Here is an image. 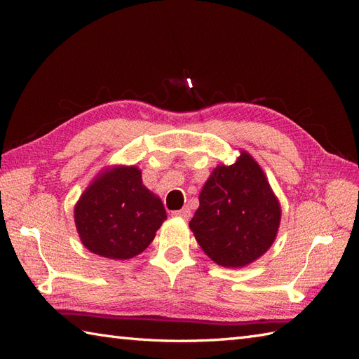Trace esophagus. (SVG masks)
<instances>
[{
  "instance_id": "esophagus-1",
  "label": "esophagus",
  "mask_w": 359,
  "mask_h": 359,
  "mask_svg": "<svg viewBox=\"0 0 359 359\" xmlns=\"http://www.w3.org/2000/svg\"><path fill=\"white\" fill-rule=\"evenodd\" d=\"M173 215L181 217L182 220H189L190 215H191V211H190V208H187V206H184V208L180 210V211H173Z\"/></svg>"
}]
</instances>
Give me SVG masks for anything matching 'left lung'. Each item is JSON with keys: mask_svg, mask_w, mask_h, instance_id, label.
I'll use <instances>...</instances> for the list:
<instances>
[{"mask_svg": "<svg viewBox=\"0 0 359 359\" xmlns=\"http://www.w3.org/2000/svg\"><path fill=\"white\" fill-rule=\"evenodd\" d=\"M280 220L281 206L265 172L241 149L232 165L212 169L189 226L217 265L244 268L273 245Z\"/></svg>", "mask_w": 359, "mask_h": 359, "instance_id": "8db88e82", "label": "left lung"}]
</instances>
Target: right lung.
<instances>
[{
    "instance_id": "right-lung-1",
    "label": "right lung",
    "mask_w": 359,
    "mask_h": 359,
    "mask_svg": "<svg viewBox=\"0 0 359 359\" xmlns=\"http://www.w3.org/2000/svg\"><path fill=\"white\" fill-rule=\"evenodd\" d=\"M168 219L137 166L102 169L74 205V224L86 250L106 259L127 260L153 243Z\"/></svg>"
}]
</instances>
